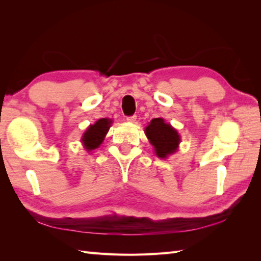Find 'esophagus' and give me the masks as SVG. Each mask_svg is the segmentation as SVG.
Wrapping results in <instances>:
<instances>
[{"mask_svg": "<svg viewBox=\"0 0 261 261\" xmlns=\"http://www.w3.org/2000/svg\"><path fill=\"white\" fill-rule=\"evenodd\" d=\"M136 120H137V115H131V116H127V118H126V121L131 122V123L136 122Z\"/></svg>", "mask_w": 261, "mask_h": 261, "instance_id": "1", "label": "esophagus"}]
</instances>
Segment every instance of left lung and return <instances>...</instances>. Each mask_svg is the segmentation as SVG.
<instances>
[{"label":"left lung","mask_w":261,"mask_h":261,"mask_svg":"<svg viewBox=\"0 0 261 261\" xmlns=\"http://www.w3.org/2000/svg\"><path fill=\"white\" fill-rule=\"evenodd\" d=\"M145 132L159 158H167L178 149L180 142L178 132L169 123H166L163 118L152 119Z\"/></svg>","instance_id":"1"}]
</instances>
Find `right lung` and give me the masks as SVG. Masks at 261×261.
<instances>
[{"instance_id": "right-lung-1", "label": "right lung", "mask_w": 261, "mask_h": 261, "mask_svg": "<svg viewBox=\"0 0 261 261\" xmlns=\"http://www.w3.org/2000/svg\"><path fill=\"white\" fill-rule=\"evenodd\" d=\"M111 124H112V120L99 119L95 123L87 127V130L82 137V142L88 152L99 147L105 136H107Z\"/></svg>"}]
</instances>
